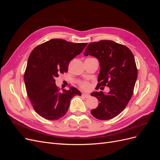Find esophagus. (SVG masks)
<instances>
[{"label": "esophagus", "instance_id": "obj_1", "mask_svg": "<svg viewBox=\"0 0 160 160\" xmlns=\"http://www.w3.org/2000/svg\"><path fill=\"white\" fill-rule=\"evenodd\" d=\"M82 96L84 97V98H88L90 97V95L89 94H87V93H83L82 94Z\"/></svg>", "mask_w": 160, "mask_h": 160}]
</instances>
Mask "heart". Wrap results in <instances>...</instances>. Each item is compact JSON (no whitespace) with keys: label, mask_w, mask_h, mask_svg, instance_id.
Segmentation results:
<instances>
[{"label":"heart","mask_w":160,"mask_h":160,"mask_svg":"<svg viewBox=\"0 0 160 160\" xmlns=\"http://www.w3.org/2000/svg\"><path fill=\"white\" fill-rule=\"evenodd\" d=\"M80 87L82 89L85 91H89L91 89V85L88 81H83L80 83Z\"/></svg>","instance_id":"heart-1"}]
</instances>
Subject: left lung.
<instances>
[{"mask_svg":"<svg viewBox=\"0 0 160 160\" xmlns=\"http://www.w3.org/2000/svg\"><path fill=\"white\" fill-rule=\"evenodd\" d=\"M84 55L93 56L99 61L96 89L107 86L110 89L108 93L95 91L91 94L99 101L91 113L100 120L112 119L125 108L133 93L138 69L133 53L125 45L102 40L89 44Z\"/></svg>","mask_w":160,"mask_h":160,"instance_id":"1","label":"left lung"}]
</instances>
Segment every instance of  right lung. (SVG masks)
<instances>
[{
	"label": "right lung",
	"instance_id": "right-lung-1",
	"mask_svg": "<svg viewBox=\"0 0 160 160\" xmlns=\"http://www.w3.org/2000/svg\"><path fill=\"white\" fill-rule=\"evenodd\" d=\"M88 45L53 38L32 50L24 75L27 93L33 109L42 118L57 120L66 114L70 101L81 92L73 87L60 91L55 78L67 72L69 62Z\"/></svg>",
	"mask_w": 160,
	"mask_h": 160
}]
</instances>
